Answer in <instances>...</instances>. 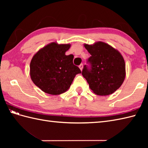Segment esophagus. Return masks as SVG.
Returning <instances> with one entry per match:
<instances>
[{"label":"esophagus","mask_w":148,"mask_h":148,"mask_svg":"<svg viewBox=\"0 0 148 148\" xmlns=\"http://www.w3.org/2000/svg\"><path fill=\"white\" fill-rule=\"evenodd\" d=\"M79 69H80V70L82 71L83 69V64H81V65L79 66Z\"/></svg>","instance_id":"34e87169"}]
</instances>
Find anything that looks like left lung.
Segmentation results:
<instances>
[{
	"label": "left lung",
	"mask_w": 148,
	"mask_h": 148,
	"mask_svg": "<svg viewBox=\"0 0 148 148\" xmlns=\"http://www.w3.org/2000/svg\"><path fill=\"white\" fill-rule=\"evenodd\" d=\"M91 55L88 62L91 69L84 66L82 75L90 88L97 95L106 96L116 92L126 76L124 58L117 49L102 41L84 44Z\"/></svg>",
	"instance_id": "left-lung-1"
}]
</instances>
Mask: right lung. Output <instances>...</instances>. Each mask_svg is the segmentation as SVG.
Listing matches in <instances>:
<instances>
[{
    "label": "right lung",
    "instance_id": "obj_1",
    "mask_svg": "<svg viewBox=\"0 0 148 148\" xmlns=\"http://www.w3.org/2000/svg\"><path fill=\"white\" fill-rule=\"evenodd\" d=\"M71 46L53 42L34 55L30 64V76L42 92L53 95L64 93L76 75L81 73L79 68L73 64L74 56L65 55Z\"/></svg>",
    "mask_w": 148,
    "mask_h": 148
}]
</instances>
